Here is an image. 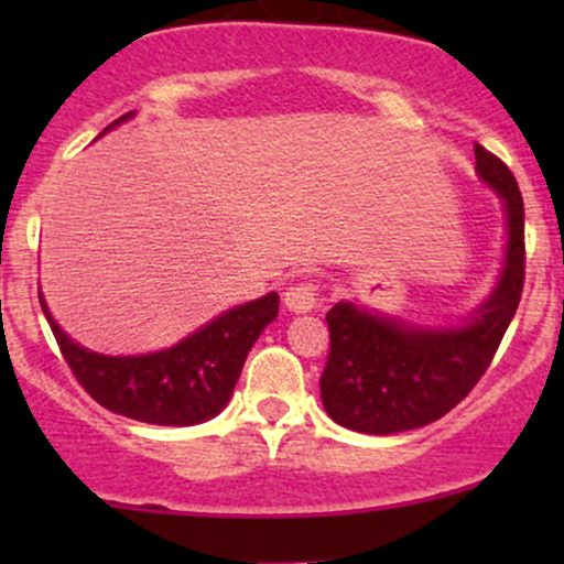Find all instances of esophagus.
Listing matches in <instances>:
<instances>
[{"label":"esophagus","mask_w":564,"mask_h":564,"mask_svg":"<svg viewBox=\"0 0 564 564\" xmlns=\"http://www.w3.org/2000/svg\"><path fill=\"white\" fill-rule=\"evenodd\" d=\"M318 300H321V289L315 281L294 283V286H289L286 294H283V302H286L291 313H310V310L318 307Z\"/></svg>","instance_id":"obj_1"}]
</instances>
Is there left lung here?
Returning a JSON list of instances; mask_svg holds the SVG:
<instances>
[{
	"mask_svg": "<svg viewBox=\"0 0 564 564\" xmlns=\"http://www.w3.org/2000/svg\"><path fill=\"white\" fill-rule=\"evenodd\" d=\"M477 174L507 209V262L494 294L462 326L422 328L336 302L326 313L332 352L321 377L323 408L336 424L394 435L437 422L480 381L525 283V206L514 174L475 145Z\"/></svg>",
	"mask_w": 564,
	"mask_h": 564,
	"instance_id": "1",
	"label": "left lung"
}]
</instances>
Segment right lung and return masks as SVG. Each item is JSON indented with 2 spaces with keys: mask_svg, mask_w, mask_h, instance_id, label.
<instances>
[{
  "mask_svg": "<svg viewBox=\"0 0 564 564\" xmlns=\"http://www.w3.org/2000/svg\"><path fill=\"white\" fill-rule=\"evenodd\" d=\"M129 116L116 119L100 134ZM39 302L63 358L84 390L108 411L161 426H191L217 416L230 400L251 345L278 315V294L270 291L262 300L228 310L170 349L111 358L68 339L42 294Z\"/></svg>",
  "mask_w": 564,
  "mask_h": 564,
  "instance_id": "1",
  "label": "right lung"
}]
</instances>
